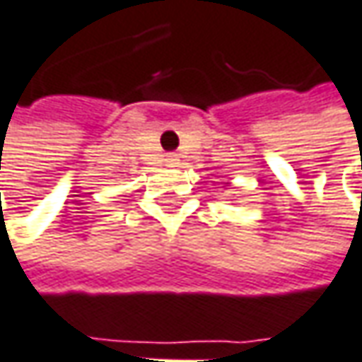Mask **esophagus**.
<instances>
[{"label": "esophagus", "instance_id": "esophagus-1", "mask_svg": "<svg viewBox=\"0 0 362 362\" xmlns=\"http://www.w3.org/2000/svg\"><path fill=\"white\" fill-rule=\"evenodd\" d=\"M167 163H170V165L177 163V154H167Z\"/></svg>", "mask_w": 362, "mask_h": 362}]
</instances>
